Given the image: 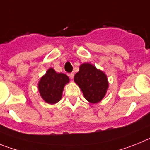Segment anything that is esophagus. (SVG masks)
Masks as SVG:
<instances>
[{
    "instance_id": "1",
    "label": "esophagus",
    "mask_w": 150,
    "mask_h": 150,
    "mask_svg": "<svg viewBox=\"0 0 150 150\" xmlns=\"http://www.w3.org/2000/svg\"><path fill=\"white\" fill-rule=\"evenodd\" d=\"M74 75H75V73H74V72H72V73H70L69 75V78H71V79H72V78H74Z\"/></svg>"
}]
</instances>
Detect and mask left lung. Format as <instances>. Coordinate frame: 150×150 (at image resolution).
<instances>
[{"label":"left lung","instance_id":"left-lung-1","mask_svg":"<svg viewBox=\"0 0 150 150\" xmlns=\"http://www.w3.org/2000/svg\"><path fill=\"white\" fill-rule=\"evenodd\" d=\"M74 81L80 87L86 100L92 104L101 102L109 87L106 74L89 63L81 64Z\"/></svg>","mask_w":150,"mask_h":150}]
</instances>
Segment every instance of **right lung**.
I'll return each instance as SVG.
<instances>
[{
  "label": "right lung",
  "mask_w": 150,
  "mask_h": 150,
  "mask_svg": "<svg viewBox=\"0 0 150 150\" xmlns=\"http://www.w3.org/2000/svg\"><path fill=\"white\" fill-rule=\"evenodd\" d=\"M69 82V78L67 75L58 73L51 67L42 76L38 83L40 96L48 104L57 103L61 99L65 85Z\"/></svg>",
  "instance_id": "obj_1"
}]
</instances>
